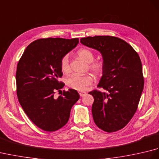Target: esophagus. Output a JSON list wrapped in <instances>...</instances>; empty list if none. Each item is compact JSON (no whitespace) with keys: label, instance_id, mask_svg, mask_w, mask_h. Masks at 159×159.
I'll return each mask as SVG.
<instances>
[{"label":"esophagus","instance_id":"1","mask_svg":"<svg viewBox=\"0 0 159 159\" xmlns=\"http://www.w3.org/2000/svg\"><path fill=\"white\" fill-rule=\"evenodd\" d=\"M79 95L83 97V96H85L86 95V92H79Z\"/></svg>","mask_w":159,"mask_h":159}]
</instances>
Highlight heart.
Here are the masks:
<instances>
[{
  "mask_svg": "<svg viewBox=\"0 0 159 159\" xmlns=\"http://www.w3.org/2000/svg\"><path fill=\"white\" fill-rule=\"evenodd\" d=\"M77 55L80 59L88 64V68L95 74L96 76H102L105 70V63L103 60H94L93 52L88 48H80L77 52ZM61 70L64 73L70 72L69 57L67 55L64 56L61 60ZM93 78L91 74L80 75L78 74H73L66 79V84L71 88L77 91H85L87 87L92 84Z\"/></svg>",
  "mask_w": 159,
  "mask_h": 159,
  "instance_id": "heart-1",
  "label": "heart"
}]
</instances>
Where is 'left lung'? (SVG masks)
Segmentation results:
<instances>
[{
	"instance_id": "8db88e82",
	"label": "left lung",
	"mask_w": 159,
	"mask_h": 159,
	"mask_svg": "<svg viewBox=\"0 0 159 159\" xmlns=\"http://www.w3.org/2000/svg\"><path fill=\"white\" fill-rule=\"evenodd\" d=\"M82 44L101 53L105 70L93 90L92 112L96 126L107 133L123 128L133 117L142 93L144 80L137 52L124 40L113 36L81 38Z\"/></svg>"
}]
</instances>
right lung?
<instances>
[{"mask_svg":"<svg viewBox=\"0 0 159 159\" xmlns=\"http://www.w3.org/2000/svg\"><path fill=\"white\" fill-rule=\"evenodd\" d=\"M79 38H45L33 42L19 60L16 74L17 96L29 118L41 129L52 132L68 121L70 111L80 96L75 89L63 87L61 60L79 43Z\"/></svg>","mask_w":159,"mask_h":159,"instance_id":"1","label":"right lung"}]
</instances>
